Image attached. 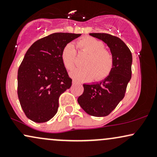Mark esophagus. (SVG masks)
I'll return each mask as SVG.
<instances>
[{
  "label": "esophagus",
  "mask_w": 157,
  "mask_h": 157,
  "mask_svg": "<svg viewBox=\"0 0 157 157\" xmlns=\"http://www.w3.org/2000/svg\"><path fill=\"white\" fill-rule=\"evenodd\" d=\"M76 83H77L76 81H75V80H73V81H72V84H73V85H75V84H76Z\"/></svg>",
  "instance_id": "1"
}]
</instances>
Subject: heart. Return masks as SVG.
I'll list each match as a JSON object with an SVG mask.
<instances>
[{
  "mask_svg": "<svg viewBox=\"0 0 157 157\" xmlns=\"http://www.w3.org/2000/svg\"><path fill=\"white\" fill-rule=\"evenodd\" d=\"M79 52L88 54L82 61L84 67L77 68L70 72V75L77 81L94 80H101L105 78L113 68V57L105 48L102 41L91 37H84L77 41ZM76 58V50L71 44L64 46L61 53V60L67 70L72 69Z\"/></svg>",
  "mask_w": 157,
  "mask_h": 157,
  "instance_id": "1",
  "label": "heart"
}]
</instances>
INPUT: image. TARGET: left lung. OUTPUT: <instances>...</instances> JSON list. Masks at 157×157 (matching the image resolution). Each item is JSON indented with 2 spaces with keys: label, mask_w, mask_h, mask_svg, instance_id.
I'll list each match as a JSON object with an SVG mask.
<instances>
[{
  "label": "left lung",
  "mask_w": 157,
  "mask_h": 157,
  "mask_svg": "<svg viewBox=\"0 0 157 157\" xmlns=\"http://www.w3.org/2000/svg\"><path fill=\"white\" fill-rule=\"evenodd\" d=\"M103 41L110 48L113 68L109 76L100 82L83 84L84 91L77 99L79 105L88 114L105 117L125 96L131 78L132 55L125 43L117 37L105 33H90Z\"/></svg>",
  "instance_id": "left-lung-1"
}]
</instances>
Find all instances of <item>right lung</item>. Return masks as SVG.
Here are the masks:
<instances>
[{"mask_svg":"<svg viewBox=\"0 0 157 157\" xmlns=\"http://www.w3.org/2000/svg\"><path fill=\"white\" fill-rule=\"evenodd\" d=\"M80 35L53 33L27 50L17 71V95L25 114L33 122H46L57 112L59 97L72 82L61 53L66 44Z\"/></svg>","mask_w":157,"mask_h":157,"instance_id":"obj_1","label":"right lung"}]
</instances>
